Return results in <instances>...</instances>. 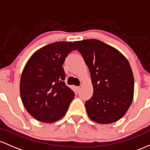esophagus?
Masks as SVG:
<instances>
[{"label": "esophagus", "mask_w": 150, "mask_h": 150, "mask_svg": "<svg viewBox=\"0 0 150 150\" xmlns=\"http://www.w3.org/2000/svg\"><path fill=\"white\" fill-rule=\"evenodd\" d=\"M81 88V86H76V91L77 92H79L80 91Z\"/></svg>", "instance_id": "esophagus-1"}]
</instances>
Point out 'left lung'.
Instances as JSON below:
<instances>
[{
  "label": "left lung",
  "instance_id": "obj_1",
  "mask_svg": "<svg viewBox=\"0 0 150 150\" xmlns=\"http://www.w3.org/2000/svg\"><path fill=\"white\" fill-rule=\"evenodd\" d=\"M89 69L93 93L85 102L88 117L98 123L120 120L132 103L134 78L127 59L96 39L74 42Z\"/></svg>",
  "mask_w": 150,
  "mask_h": 150
}]
</instances>
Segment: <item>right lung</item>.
I'll use <instances>...</instances> for the list:
<instances>
[{
    "label": "right lung",
    "mask_w": 150,
    "mask_h": 150,
    "mask_svg": "<svg viewBox=\"0 0 150 150\" xmlns=\"http://www.w3.org/2000/svg\"><path fill=\"white\" fill-rule=\"evenodd\" d=\"M74 50L71 42L51 43L35 52L25 64L20 92L25 109L36 120L50 123L66 114L75 94L65 83L62 65Z\"/></svg>",
    "instance_id": "add662e5"
}]
</instances>
